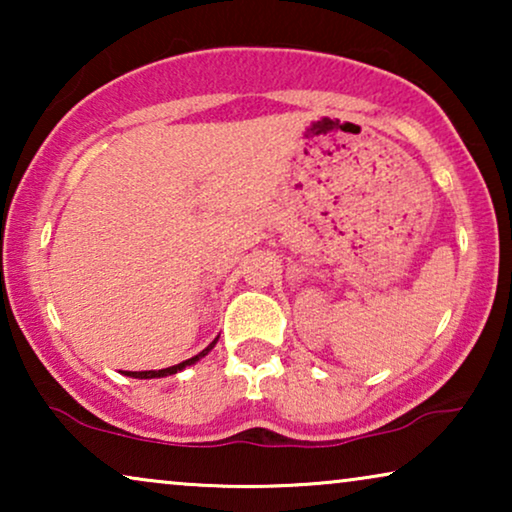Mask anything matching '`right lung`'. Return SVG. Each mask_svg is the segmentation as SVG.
I'll return each instance as SVG.
<instances>
[{"label": "right lung", "mask_w": 512, "mask_h": 512, "mask_svg": "<svg viewBox=\"0 0 512 512\" xmlns=\"http://www.w3.org/2000/svg\"><path fill=\"white\" fill-rule=\"evenodd\" d=\"M219 340V338H216ZM216 340L214 342H209V345L202 349L200 354H195V356H191V359H186V361H181V363H177V366H170V368H163V370H123V375H128V377H137V380H151V377H167V375H174V373H179V370H184V368H188V366H193L195 361H200L202 356H207L209 352H212L214 349V345H216Z\"/></svg>", "instance_id": "add662e5"}]
</instances>
